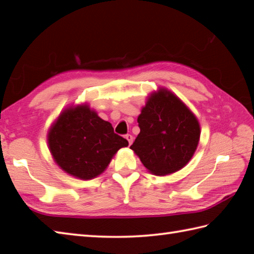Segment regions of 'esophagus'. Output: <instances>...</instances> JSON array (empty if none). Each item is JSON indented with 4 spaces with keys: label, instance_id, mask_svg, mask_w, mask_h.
Segmentation results:
<instances>
[{
    "label": "esophagus",
    "instance_id": "esophagus-1",
    "mask_svg": "<svg viewBox=\"0 0 254 254\" xmlns=\"http://www.w3.org/2000/svg\"><path fill=\"white\" fill-rule=\"evenodd\" d=\"M125 138L127 139V141H128L129 145H130V144L132 143V140H133V137L131 136V134H126V136H125Z\"/></svg>",
    "mask_w": 254,
    "mask_h": 254
}]
</instances>
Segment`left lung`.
<instances>
[{
    "label": "left lung",
    "mask_w": 254,
    "mask_h": 254,
    "mask_svg": "<svg viewBox=\"0 0 254 254\" xmlns=\"http://www.w3.org/2000/svg\"><path fill=\"white\" fill-rule=\"evenodd\" d=\"M138 123L140 132L130 149L151 174L177 172L194 154L201 133L199 121L170 90L160 88L150 94Z\"/></svg>",
    "instance_id": "8db88e82"
}]
</instances>
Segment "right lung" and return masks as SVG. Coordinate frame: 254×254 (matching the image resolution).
Listing matches in <instances>:
<instances>
[{"label": "right lung", "mask_w": 254, "mask_h": 254, "mask_svg": "<svg viewBox=\"0 0 254 254\" xmlns=\"http://www.w3.org/2000/svg\"><path fill=\"white\" fill-rule=\"evenodd\" d=\"M48 144L62 170L88 180L102 174L112 157L127 146L128 141L86 103L69 106L61 113L49 129Z\"/></svg>", "instance_id": "1"}]
</instances>
